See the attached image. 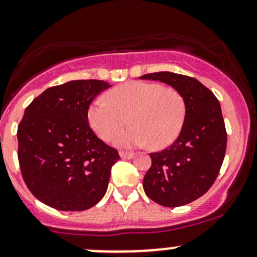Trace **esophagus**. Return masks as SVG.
Listing matches in <instances>:
<instances>
[{"instance_id":"1","label":"esophagus","mask_w":257,"mask_h":257,"mask_svg":"<svg viewBox=\"0 0 257 257\" xmlns=\"http://www.w3.org/2000/svg\"><path fill=\"white\" fill-rule=\"evenodd\" d=\"M119 155H120L121 159H132V158L134 157L133 153H129V152H123V150H120L119 152Z\"/></svg>"}]
</instances>
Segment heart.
<instances>
[{
    "instance_id": "heart-1",
    "label": "heart",
    "mask_w": 257,
    "mask_h": 257,
    "mask_svg": "<svg viewBox=\"0 0 257 257\" xmlns=\"http://www.w3.org/2000/svg\"><path fill=\"white\" fill-rule=\"evenodd\" d=\"M107 98L108 102L94 100L88 110L90 126L104 142L112 141L128 120L132 126L114 139L119 147H139L150 142L153 148H165L180 134L185 103L174 88L128 82L109 90Z\"/></svg>"
}]
</instances>
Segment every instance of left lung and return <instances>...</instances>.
Returning a JSON list of instances; mask_svg holds the SVG:
<instances>
[{
  "label": "left lung",
  "instance_id": "1",
  "mask_svg": "<svg viewBox=\"0 0 257 257\" xmlns=\"http://www.w3.org/2000/svg\"><path fill=\"white\" fill-rule=\"evenodd\" d=\"M177 89L185 103V119L177 141L152 153L143 180L148 198L167 208L186 205L211 188L226 152V129L214 93L198 79L172 72L144 74Z\"/></svg>",
  "mask_w": 257,
  "mask_h": 257
}]
</instances>
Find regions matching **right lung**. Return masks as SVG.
<instances>
[{"label": "right lung", "instance_id": "1", "mask_svg": "<svg viewBox=\"0 0 257 257\" xmlns=\"http://www.w3.org/2000/svg\"><path fill=\"white\" fill-rule=\"evenodd\" d=\"M97 79L54 85L32 100L17 129L18 162L40 201L62 211L94 206L107 191L118 152L88 123L92 100L107 88Z\"/></svg>", "mask_w": 257, "mask_h": 257}]
</instances>
